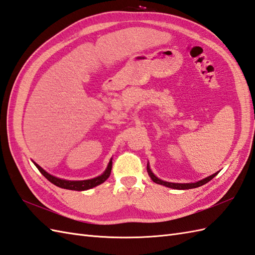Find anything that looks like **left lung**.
I'll return each instance as SVG.
<instances>
[{"instance_id": "8db88e82", "label": "left lung", "mask_w": 255, "mask_h": 255, "mask_svg": "<svg viewBox=\"0 0 255 255\" xmlns=\"http://www.w3.org/2000/svg\"><path fill=\"white\" fill-rule=\"evenodd\" d=\"M146 170H147V174L151 177V179L158 183V185H162L165 187H168V188H173V189H178V190H187V189H193V188H198L200 186H203L205 185L206 182H209L210 180H212L214 177L217 175V173L213 174L209 177H206V178L202 179V180H199V181H195V182H190V183H177V182H168V181H164L162 179L157 178V177L153 174V171L150 168V165L147 164L146 166Z\"/></svg>"}]
</instances>
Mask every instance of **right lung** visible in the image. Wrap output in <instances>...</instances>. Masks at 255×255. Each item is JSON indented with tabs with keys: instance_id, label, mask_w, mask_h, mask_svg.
Returning a JSON list of instances; mask_svg holds the SVG:
<instances>
[{
	"instance_id": "add662e5",
	"label": "right lung",
	"mask_w": 255,
	"mask_h": 255,
	"mask_svg": "<svg viewBox=\"0 0 255 255\" xmlns=\"http://www.w3.org/2000/svg\"><path fill=\"white\" fill-rule=\"evenodd\" d=\"M33 164L35 165V167L40 170V173L42 174L47 180L51 181L53 185H55V186L63 188V189H68V190L84 191V190H88V189L97 187L108 179L111 175L112 164H113V162H112V158H111L108 167H106L103 174H101L98 177H94V178H92V179H87V180H67V179L58 178V177H55V176H53V175L47 173V171H45L42 167L39 166L37 163L33 162Z\"/></svg>"
}]
</instances>
